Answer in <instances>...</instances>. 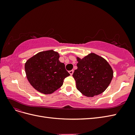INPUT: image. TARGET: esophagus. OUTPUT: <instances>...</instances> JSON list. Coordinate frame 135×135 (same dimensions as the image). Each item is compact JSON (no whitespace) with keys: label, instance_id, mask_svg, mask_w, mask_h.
<instances>
[{"label":"esophagus","instance_id":"1","mask_svg":"<svg viewBox=\"0 0 135 135\" xmlns=\"http://www.w3.org/2000/svg\"><path fill=\"white\" fill-rule=\"evenodd\" d=\"M69 74H70V75H73V73H74V70H70L69 71Z\"/></svg>","mask_w":135,"mask_h":135}]
</instances>
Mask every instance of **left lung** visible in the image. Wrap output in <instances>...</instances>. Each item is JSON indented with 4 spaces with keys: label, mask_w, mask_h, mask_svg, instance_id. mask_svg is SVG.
<instances>
[{
    "label": "left lung",
    "mask_w": 135,
    "mask_h": 135,
    "mask_svg": "<svg viewBox=\"0 0 135 135\" xmlns=\"http://www.w3.org/2000/svg\"><path fill=\"white\" fill-rule=\"evenodd\" d=\"M76 60L78 68L73 76L78 90L89 97L104 92L113 77V70L108 61L94 53L81 59L76 57Z\"/></svg>",
    "instance_id": "8db88e82"
}]
</instances>
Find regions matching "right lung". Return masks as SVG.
Wrapping results in <instances>:
<instances>
[{
  "label": "right lung",
  "mask_w": 135,
  "mask_h": 135,
  "mask_svg": "<svg viewBox=\"0 0 135 135\" xmlns=\"http://www.w3.org/2000/svg\"><path fill=\"white\" fill-rule=\"evenodd\" d=\"M59 57L58 52L48 50L40 52L27 60L25 64L27 79L36 91L45 95L54 93L70 75Z\"/></svg>",
  "instance_id": "1"
}]
</instances>
